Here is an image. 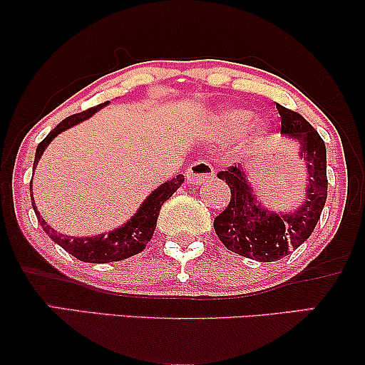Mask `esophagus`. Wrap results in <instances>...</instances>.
Segmentation results:
<instances>
[{
    "label": "esophagus",
    "instance_id": "obj_1",
    "mask_svg": "<svg viewBox=\"0 0 365 365\" xmlns=\"http://www.w3.org/2000/svg\"><path fill=\"white\" fill-rule=\"evenodd\" d=\"M214 178V166L206 159H197L194 161L191 166L187 168L186 179L189 184H201L204 181H209V179Z\"/></svg>",
    "mask_w": 365,
    "mask_h": 365
}]
</instances>
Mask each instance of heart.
Listing matches in <instances>:
<instances>
[{
  "mask_svg": "<svg viewBox=\"0 0 365 365\" xmlns=\"http://www.w3.org/2000/svg\"><path fill=\"white\" fill-rule=\"evenodd\" d=\"M219 121H221L224 131L239 134L247 128L249 121H251V113L244 111V109H231V111L224 113ZM257 131H262V128L259 126Z\"/></svg>",
  "mask_w": 365,
  "mask_h": 365,
  "instance_id": "heart-1",
  "label": "heart"
}]
</instances>
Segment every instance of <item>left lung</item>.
<instances>
[{"mask_svg": "<svg viewBox=\"0 0 365 365\" xmlns=\"http://www.w3.org/2000/svg\"><path fill=\"white\" fill-rule=\"evenodd\" d=\"M281 133L301 144V158L309 174L306 201L291 214H274L256 204L241 166L219 171L227 182L231 199L227 207L214 219V231L229 251L259 262H274L286 257L311 236L321 217L327 197L326 144L301 114L279 106Z\"/></svg>", "mask_w": 365, "mask_h": 365, "instance_id": "left-lung-1", "label": "left lung"}]
</instances>
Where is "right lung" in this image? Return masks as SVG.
Listing matches in <instances>:
<instances>
[{
	"label": "right lung",
	"mask_w": 365,
	"mask_h": 365,
	"mask_svg": "<svg viewBox=\"0 0 365 365\" xmlns=\"http://www.w3.org/2000/svg\"><path fill=\"white\" fill-rule=\"evenodd\" d=\"M106 104L108 101L103 104H98V106L89 108L86 111L76 113L73 114V116H68L66 119H63V121L59 123L58 126L38 144L36 156H34V166L38 164V159L41 158L44 148H46L59 133L66 131V129L74 126V124L81 123L89 116H93L94 113L99 111L103 106H106ZM182 181H184L182 174H178L176 178L171 179V181L164 182L163 186H159L156 191H154L151 196L143 202V206L139 207V211L136 214H134L131 221H128L124 226L114 229L111 232L99 234V236H94V237H69V236H64V234H58L54 229H51L46 222H44V219L41 216H39L36 207H34L33 194H31V202H33L34 212H36L38 222L41 224L43 231L46 232L54 242L59 244L64 251L69 252L71 256H74L83 262H93V264L116 262V261H123V259L131 257L134 254H139L144 247H146V244L151 241L154 229H156V222H158L159 211H161V206L164 204V201H168V199L178 191ZM29 189H31V186H29Z\"/></svg>",
	"instance_id": "right-lung-1"
}]
</instances>
